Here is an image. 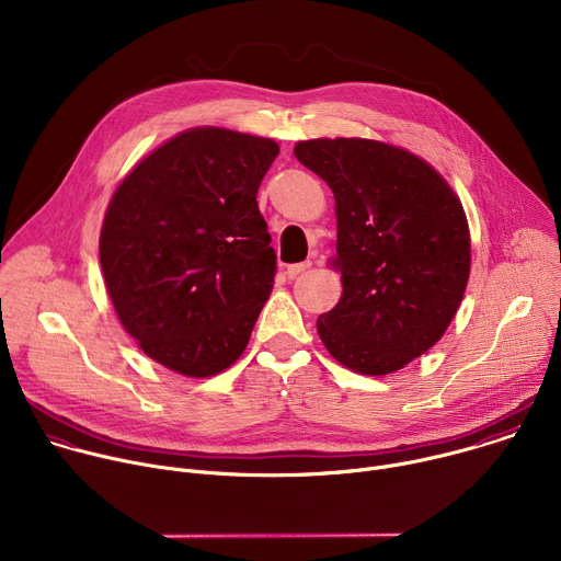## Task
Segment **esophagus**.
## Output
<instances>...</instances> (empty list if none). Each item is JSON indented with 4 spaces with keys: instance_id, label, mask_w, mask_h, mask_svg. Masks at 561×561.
<instances>
[{
    "instance_id": "obj_1",
    "label": "esophagus",
    "mask_w": 561,
    "mask_h": 561,
    "mask_svg": "<svg viewBox=\"0 0 561 561\" xmlns=\"http://www.w3.org/2000/svg\"><path fill=\"white\" fill-rule=\"evenodd\" d=\"M310 268V262H301V264H290V266H286V275H288V279H295L297 275H301L304 271H308Z\"/></svg>"
}]
</instances>
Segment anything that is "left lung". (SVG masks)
Wrapping results in <instances>:
<instances>
[{"label": "left lung", "instance_id": "8db88e82", "mask_svg": "<svg viewBox=\"0 0 561 561\" xmlns=\"http://www.w3.org/2000/svg\"><path fill=\"white\" fill-rule=\"evenodd\" d=\"M335 195L337 306L317 317L327 351L381 377L433 348L470 277V230L450 184L420 154L364 137L295 144Z\"/></svg>", "mask_w": 561, "mask_h": 561}]
</instances>
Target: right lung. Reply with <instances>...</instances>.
I'll return each instance as SVG.
<instances>
[{
  "mask_svg": "<svg viewBox=\"0 0 561 561\" xmlns=\"http://www.w3.org/2000/svg\"><path fill=\"white\" fill-rule=\"evenodd\" d=\"M279 146L219 126L159 144L115 188L100 232L106 293L157 364L213 377L249 346L275 251L257 206Z\"/></svg>",
  "mask_w": 561,
  "mask_h": 561,
  "instance_id": "add662e5",
  "label": "right lung"
}]
</instances>
